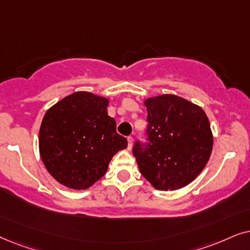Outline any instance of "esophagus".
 I'll use <instances>...</instances> for the list:
<instances>
[{
    "mask_svg": "<svg viewBox=\"0 0 250 250\" xmlns=\"http://www.w3.org/2000/svg\"><path fill=\"white\" fill-rule=\"evenodd\" d=\"M127 139H128V148L130 149L132 147V144H134V138H132L131 136H129Z\"/></svg>",
    "mask_w": 250,
    "mask_h": 250,
    "instance_id": "esophagus-1",
    "label": "esophagus"
}]
</instances>
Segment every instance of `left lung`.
Here are the masks:
<instances>
[{"instance_id":"left-lung-1","label":"left lung","mask_w":250,"mask_h":250,"mask_svg":"<svg viewBox=\"0 0 250 250\" xmlns=\"http://www.w3.org/2000/svg\"><path fill=\"white\" fill-rule=\"evenodd\" d=\"M148 144L132 148L141 174L161 191L182 188L204 170L212 151L209 120L200 106L175 95L144 102Z\"/></svg>"}]
</instances>
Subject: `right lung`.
I'll use <instances>...</instances> for the list:
<instances>
[{
  "mask_svg": "<svg viewBox=\"0 0 250 250\" xmlns=\"http://www.w3.org/2000/svg\"><path fill=\"white\" fill-rule=\"evenodd\" d=\"M108 99L78 91L51 106L43 116L39 149L46 170L61 184L85 189L107 171L128 142L107 114Z\"/></svg>",
  "mask_w": 250,
  "mask_h": 250,
  "instance_id": "obj_1",
  "label": "right lung"
}]
</instances>
